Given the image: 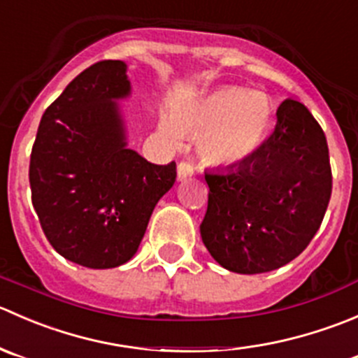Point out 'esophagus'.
Masks as SVG:
<instances>
[{
  "label": "esophagus",
  "instance_id": "obj_1",
  "mask_svg": "<svg viewBox=\"0 0 358 358\" xmlns=\"http://www.w3.org/2000/svg\"><path fill=\"white\" fill-rule=\"evenodd\" d=\"M193 176V165L189 162H180L178 165V179L179 180H186L187 178Z\"/></svg>",
  "mask_w": 358,
  "mask_h": 358
}]
</instances>
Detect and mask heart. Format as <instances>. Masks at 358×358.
<instances>
[{
    "mask_svg": "<svg viewBox=\"0 0 358 358\" xmlns=\"http://www.w3.org/2000/svg\"><path fill=\"white\" fill-rule=\"evenodd\" d=\"M273 118L270 99L242 87H219L171 106L158 130L171 146L198 137V155L208 165L233 169L249 162L266 139Z\"/></svg>",
    "mask_w": 358,
    "mask_h": 358,
    "instance_id": "b5f03b06",
    "label": "heart"
}]
</instances>
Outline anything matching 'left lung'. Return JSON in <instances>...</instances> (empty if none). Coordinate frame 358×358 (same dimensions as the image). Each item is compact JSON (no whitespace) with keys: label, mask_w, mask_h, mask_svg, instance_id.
I'll use <instances>...</instances> for the list:
<instances>
[{"label":"left lung","mask_w":358,"mask_h":358,"mask_svg":"<svg viewBox=\"0 0 358 358\" xmlns=\"http://www.w3.org/2000/svg\"><path fill=\"white\" fill-rule=\"evenodd\" d=\"M207 214L200 235L233 273L291 263L318 231L332 191L324 130L306 106L285 99L266 143L243 165L205 172Z\"/></svg>","instance_id":"8db88e82"}]
</instances>
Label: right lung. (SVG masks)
Here are the masks:
<instances>
[{
    "mask_svg": "<svg viewBox=\"0 0 358 358\" xmlns=\"http://www.w3.org/2000/svg\"><path fill=\"white\" fill-rule=\"evenodd\" d=\"M132 87L123 60L78 74L41 116L29 164L33 207L66 259L92 270L125 264L153 208L174 186L176 164L130 150L120 102Z\"/></svg>",
    "mask_w": 358,
    "mask_h": 358,
    "instance_id": "1",
    "label": "right lung"
}]
</instances>
